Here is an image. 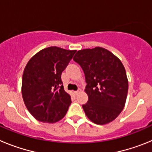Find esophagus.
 <instances>
[{"label": "esophagus", "mask_w": 152, "mask_h": 152, "mask_svg": "<svg viewBox=\"0 0 152 152\" xmlns=\"http://www.w3.org/2000/svg\"><path fill=\"white\" fill-rule=\"evenodd\" d=\"M80 91H81V90H80L79 89L78 91H75V95H77L79 94V93L80 92Z\"/></svg>", "instance_id": "obj_1"}]
</instances>
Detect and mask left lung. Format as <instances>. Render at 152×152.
I'll list each match as a JSON object with an SVG mask.
<instances>
[{
  "mask_svg": "<svg viewBox=\"0 0 152 152\" xmlns=\"http://www.w3.org/2000/svg\"><path fill=\"white\" fill-rule=\"evenodd\" d=\"M82 68L88 103L83 105L88 119L105 125L119 116L126 104L129 82L122 61L102 47L77 51L73 58Z\"/></svg>",
  "mask_w": 152,
  "mask_h": 152,
  "instance_id": "8db88e82",
  "label": "left lung"
}]
</instances>
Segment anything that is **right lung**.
Masks as SVG:
<instances>
[{
	"label": "right lung",
	"mask_w": 152,
	"mask_h": 152,
	"mask_svg": "<svg viewBox=\"0 0 152 152\" xmlns=\"http://www.w3.org/2000/svg\"><path fill=\"white\" fill-rule=\"evenodd\" d=\"M75 52L48 47L35 54L26 64L22 77L23 99L38 121L54 123L65 116L72 100L62 85L61 73Z\"/></svg>",
	"instance_id": "add662e5"
}]
</instances>
